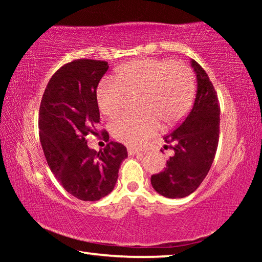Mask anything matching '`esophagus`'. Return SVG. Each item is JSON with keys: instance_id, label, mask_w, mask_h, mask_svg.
I'll return each mask as SVG.
<instances>
[{"instance_id": "obj_1", "label": "esophagus", "mask_w": 262, "mask_h": 262, "mask_svg": "<svg viewBox=\"0 0 262 262\" xmlns=\"http://www.w3.org/2000/svg\"><path fill=\"white\" fill-rule=\"evenodd\" d=\"M139 154H140L139 150H136L134 148H128V155H129V156H134V155H139Z\"/></svg>"}]
</instances>
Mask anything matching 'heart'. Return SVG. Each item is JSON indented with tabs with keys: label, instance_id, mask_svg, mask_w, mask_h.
Returning a JSON list of instances; mask_svg holds the SVG:
<instances>
[{
	"label": "heart",
	"instance_id": "1",
	"mask_svg": "<svg viewBox=\"0 0 262 262\" xmlns=\"http://www.w3.org/2000/svg\"><path fill=\"white\" fill-rule=\"evenodd\" d=\"M115 81L101 82L97 103L106 118L123 110L127 95H140L137 107L142 113L122 115L111 123L115 140L128 147H140L164 127H173L187 115L195 98L192 70L172 60L141 59L130 61L114 73Z\"/></svg>",
	"mask_w": 262,
	"mask_h": 262
}]
</instances>
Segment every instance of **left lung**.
Instances as JSON below:
<instances>
[{"label": "left lung", "mask_w": 262, "mask_h": 262, "mask_svg": "<svg viewBox=\"0 0 262 262\" xmlns=\"http://www.w3.org/2000/svg\"><path fill=\"white\" fill-rule=\"evenodd\" d=\"M192 67L198 81L193 108L183 123L164 136L173 155L165 170L151 176L155 190L168 199L187 196L201 185L219 145L221 108L217 94L205 69L195 60Z\"/></svg>", "instance_id": "obj_1"}]
</instances>
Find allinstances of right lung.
<instances>
[{
  "label": "right lung",
  "mask_w": 262,
  "mask_h": 262,
  "mask_svg": "<svg viewBox=\"0 0 262 262\" xmlns=\"http://www.w3.org/2000/svg\"><path fill=\"white\" fill-rule=\"evenodd\" d=\"M108 70L106 61L77 59L56 70L39 108V137L51 171L66 190L82 201H98L112 192L128 154L108 142L104 149L88 147V136L100 122L97 86Z\"/></svg>",
  "instance_id": "add662e5"
}]
</instances>
